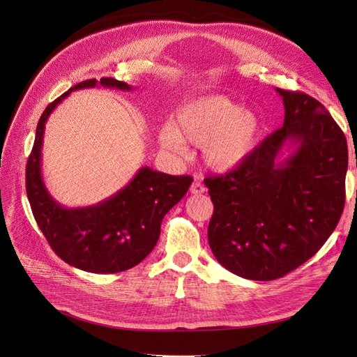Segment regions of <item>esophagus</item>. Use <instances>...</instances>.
<instances>
[{"label": "esophagus", "instance_id": "obj_1", "mask_svg": "<svg viewBox=\"0 0 357 357\" xmlns=\"http://www.w3.org/2000/svg\"><path fill=\"white\" fill-rule=\"evenodd\" d=\"M205 192V186L202 185L201 181H193L192 186H190V193H193V195H199V193H204Z\"/></svg>", "mask_w": 357, "mask_h": 357}]
</instances>
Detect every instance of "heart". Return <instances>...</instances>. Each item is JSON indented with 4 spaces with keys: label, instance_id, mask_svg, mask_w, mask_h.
<instances>
[{
    "label": "heart",
    "instance_id": "1",
    "mask_svg": "<svg viewBox=\"0 0 357 357\" xmlns=\"http://www.w3.org/2000/svg\"><path fill=\"white\" fill-rule=\"evenodd\" d=\"M259 116L223 93H207L181 105L164 125L159 142L168 150L185 152V143L202 149V159L215 172H232L250 159L261 139Z\"/></svg>",
    "mask_w": 357,
    "mask_h": 357
}]
</instances>
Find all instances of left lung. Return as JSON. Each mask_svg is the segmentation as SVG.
Listing matches in <instances>:
<instances>
[{"instance_id": "8db88e82", "label": "left lung", "mask_w": 357, "mask_h": 357, "mask_svg": "<svg viewBox=\"0 0 357 357\" xmlns=\"http://www.w3.org/2000/svg\"><path fill=\"white\" fill-rule=\"evenodd\" d=\"M275 91L283 126L243 167L204 180L214 204V257L257 282L294 271L326 243L344 210L349 167L347 139L325 107L307 93Z\"/></svg>"}]
</instances>
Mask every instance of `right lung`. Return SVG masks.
<instances>
[{"mask_svg": "<svg viewBox=\"0 0 357 357\" xmlns=\"http://www.w3.org/2000/svg\"><path fill=\"white\" fill-rule=\"evenodd\" d=\"M132 91L112 77L86 80L61 95L43 112L26 164V195L46 240L62 261L95 274H114L138 265L153 250L165 214L186 195L193 178L139 168L114 195L88 207H63L49 193L41 174V149L49 116L73 91L84 88Z\"/></svg>", "mask_w": 357, "mask_h": 357, "instance_id": "add662e5", "label": "right lung"}]
</instances>
